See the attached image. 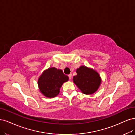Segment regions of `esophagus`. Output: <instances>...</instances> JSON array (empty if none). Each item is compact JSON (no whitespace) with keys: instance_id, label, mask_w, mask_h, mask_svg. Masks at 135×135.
Masks as SVG:
<instances>
[{"instance_id":"obj_1","label":"esophagus","mask_w":135,"mask_h":135,"mask_svg":"<svg viewBox=\"0 0 135 135\" xmlns=\"http://www.w3.org/2000/svg\"><path fill=\"white\" fill-rule=\"evenodd\" d=\"M72 74H69V75H68V77H69V80H71L72 79Z\"/></svg>"}]
</instances>
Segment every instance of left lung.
I'll return each instance as SVG.
<instances>
[{"mask_svg":"<svg viewBox=\"0 0 135 135\" xmlns=\"http://www.w3.org/2000/svg\"><path fill=\"white\" fill-rule=\"evenodd\" d=\"M77 75L73 76V81L80 91L84 94L95 93L102 83L99 74L94 69L81 66L76 69Z\"/></svg>","mask_w":135,"mask_h":135,"instance_id":"left-lung-1","label":"left lung"}]
</instances>
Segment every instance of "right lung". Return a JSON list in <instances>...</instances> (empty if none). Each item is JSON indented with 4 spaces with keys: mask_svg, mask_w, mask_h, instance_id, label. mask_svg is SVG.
Wrapping results in <instances>:
<instances>
[{
    "mask_svg": "<svg viewBox=\"0 0 135 135\" xmlns=\"http://www.w3.org/2000/svg\"><path fill=\"white\" fill-rule=\"evenodd\" d=\"M68 80V77L64 75L62 69L50 67L42 73L38 79L37 84L43 95L52 98L59 94L62 85Z\"/></svg>",
    "mask_w": 135,
    "mask_h": 135,
    "instance_id": "right-lung-1",
    "label": "right lung"
}]
</instances>
